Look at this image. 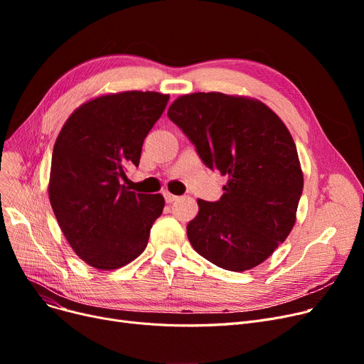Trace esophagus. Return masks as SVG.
<instances>
[{"label":"esophagus","instance_id":"1","mask_svg":"<svg viewBox=\"0 0 364 364\" xmlns=\"http://www.w3.org/2000/svg\"><path fill=\"white\" fill-rule=\"evenodd\" d=\"M164 196H165V202H166V203H172V202L178 199L176 195H171L169 192H165V193H164Z\"/></svg>","mask_w":364,"mask_h":364}]
</instances>
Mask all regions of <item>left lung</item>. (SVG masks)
<instances>
[{
    "label": "left lung",
    "instance_id": "obj_1",
    "mask_svg": "<svg viewBox=\"0 0 364 364\" xmlns=\"http://www.w3.org/2000/svg\"><path fill=\"white\" fill-rule=\"evenodd\" d=\"M203 164L227 176L217 202L198 199L187 237L205 259L230 272L251 270L289 236L304 177L289 129L262 102L193 92L168 109Z\"/></svg>",
    "mask_w": 364,
    "mask_h": 364
}]
</instances>
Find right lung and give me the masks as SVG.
Segmentation results:
<instances>
[{
	"mask_svg": "<svg viewBox=\"0 0 364 364\" xmlns=\"http://www.w3.org/2000/svg\"><path fill=\"white\" fill-rule=\"evenodd\" d=\"M169 100L155 91H124L76 109L53 149L48 196L75 254L97 270L136 259L161 217L164 196L131 192L119 181L139 166L146 136Z\"/></svg>",
	"mask_w": 364,
	"mask_h": 364,
	"instance_id": "add662e5",
	"label": "right lung"
}]
</instances>
